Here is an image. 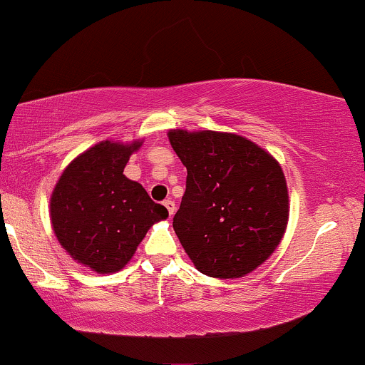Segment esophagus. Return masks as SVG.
<instances>
[{
  "label": "esophagus",
  "mask_w": 365,
  "mask_h": 365,
  "mask_svg": "<svg viewBox=\"0 0 365 365\" xmlns=\"http://www.w3.org/2000/svg\"><path fill=\"white\" fill-rule=\"evenodd\" d=\"M163 205L167 207V210H168L170 215H173L175 210H177V205H175V202L172 200V198H167V200L163 202Z\"/></svg>",
  "instance_id": "esophagus-1"
}]
</instances>
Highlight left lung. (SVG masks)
<instances>
[{
    "mask_svg": "<svg viewBox=\"0 0 365 365\" xmlns=\"http://www.w3.org/2000/svg\"><path fill=\"white\" fill-rule=\"evenodd\" d=\"M187 167L173 229L193 264L212 278H239L273 255L288 224V188L279 163L230 133L172 129Z\"/></svg>",
    "mask_w": 365,
    "mask_h": 365,
    "instance_id": "obj_1",
    "label": "left lung"
}]
</instances>
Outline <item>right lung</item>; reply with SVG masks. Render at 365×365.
<instances>
[{"label": "right lung", "instance_id": "add662e5", "mask_svg": "<svg viewBox=\"0 0 365 365\" xmlns=\"http://www.w3.org/2000/svg\"><path fill=\"white\" fill-rule=\"evenodd\" d=\"M141 141H103L63 170L50 200L52 225L73 259L98 273L123 269L148 229L168 210L123 175Z\"/></svg>", "mask_w": 365, "mask_h": 365}]
</instances>
